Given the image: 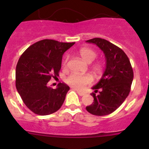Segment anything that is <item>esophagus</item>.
Wrapping results in <instances>:
<instances>
[{"label":"esophagus","instance_id":"obj_1","mask_svg":"<svg viewBox=\"0 0 149 149\" xmlns=\"http://www.w3.org/2000/svg\"><path fill=\"white\" fill-rule=\"evenodd\" d=\"M74 90H75L76 92H77V94L79 95H81V96H83V95H85V93H83V92H81V91H79L78 89H75V88H74Z\"/></svg>","mask_w":149,"mask_h":149}]
</instances>
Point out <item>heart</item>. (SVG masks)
Listing matches in <instances>:
<instances>
[{
    "label": "heart",
    "instance_id": "1",
    "mask_svg": "<svg viewBox=\"0 0 149 149\" xmlns=\"http://www.w3.org/2000/svg\"><path fill=\"white\" fill-rule=\"evenodd\" d=\"M79 54L81 56V58L86 61V63H92L93 60H95L98 54L96 51L89 48H81L79 51ZM68 56H65L63 60V66L66 67L67 62H68ZM101 68L100 64H96L95 68V70H99ZM65 82L70 85L72 87L77 89H84V86H86L88 84H90L93 82V77L89 74H71L70 75L68 76L65 79Z\"/></svg>",
    "mask_w": 149,
    "mask_h": 149
}]
</instances>
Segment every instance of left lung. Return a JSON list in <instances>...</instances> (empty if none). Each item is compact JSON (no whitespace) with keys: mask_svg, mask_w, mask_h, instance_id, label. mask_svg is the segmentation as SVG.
Segmentation results:
<instances>
[{"mask_svg":"<svg viewBox=\"0 0 149 149\" xmlns=\"http://www.w3.org/2000/svg\"><path fill=\"white\" fill-rule=\"evenodd\" d=\"M86 42L93 43L103 51L106 58V68L98 84L92 89L94 101L86 107L95 116H106L119 108L131 91L134 72L126 54L106 39L94 38Z\"/></svg>","mask_w":149,"mask_h":149,"instance_id":"8db88e82","label":"left lung"}]
</instances>
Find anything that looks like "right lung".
Wrapping results in <instances>:
<instances>
[{
    "instance_id": "1",
    "label": "right lung",
    "mask_w": 149,
    "mask_h": 149,
    "mask_svg": "<svg viewBox=\"0 0 149 149\" xmlns=\"http://www.w3.org/2000/svg\"><path fill=\"white\" fill-rule=\"evenodd\" d=\"M74 44L43 39L30 45L20 56L15 70V86L24 103L34 113L49 115L63 105L69 86L60 83L52 89L48 83L59 76L63 54Z\"/></svg>"
}]
</instances>
